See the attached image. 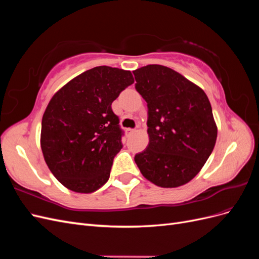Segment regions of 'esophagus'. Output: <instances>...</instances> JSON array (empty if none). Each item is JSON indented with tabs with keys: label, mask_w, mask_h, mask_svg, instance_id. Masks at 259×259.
Returning a JSON list of instances; mask_svg holds the SVG:
<instances>
[{
	"label": "esophagus",
	"mask_w": 259,
	"mask_h": 259,
	"mask_svg": "<svg viewBox=\"0 0 259 259\" xmlns=\"http://www.w3.org/2000/svg\"><path fill=\"white\" fill-rule=\"evenodd\" d=\"M134 132H135V130H133V128H126V130H125V134H126V136H130V135H132Z\"/></svg>",
	"instance_id": "obj_1"
}]
</instances>
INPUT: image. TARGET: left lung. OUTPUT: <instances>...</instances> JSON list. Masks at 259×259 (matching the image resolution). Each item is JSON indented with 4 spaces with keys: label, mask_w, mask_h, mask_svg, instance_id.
Masks as SVG:
<instances>
[{
    "label": "left lung",
    "mask_w": 259,
    "mask_h": 259,
    "mask_svg": "<svg viewBox=\"0 0 259 259\" xmlns=\"http://www.w3.org/2000/svg\"><path fill=\"white\" fill-rule=\"evenodd\" d=\"M133 73L148 107L149 145L135 155L140 173L162 188L189 183L207 161L217 138L206 94L165 66L148 65Z\"/></svg>",
    "instance_id": "obj_1"
}]
</instances>
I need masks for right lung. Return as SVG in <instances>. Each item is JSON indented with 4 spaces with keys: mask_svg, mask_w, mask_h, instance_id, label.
I'll use <instances>...</instances> for the list:
<instances>
[{
    "mask_svg": "<svg viewBox=\"0 0 259 259\" xmlns=\"http://www.w3.org/2000/svg\"><path fill=\"white\" fill-rule=\"evenodd\" d=\"M133 83L127 70L95 67L69 81L50 100L42 119L41 149L53 175L69 190L91 193L108 182L123 147L111 105Z\"/></svg>",
    "mask_w": 259,
    "mask_h": 259,
    "instance_id": "right-lung-1",
    "label": "right lung"
}]
</instances>
